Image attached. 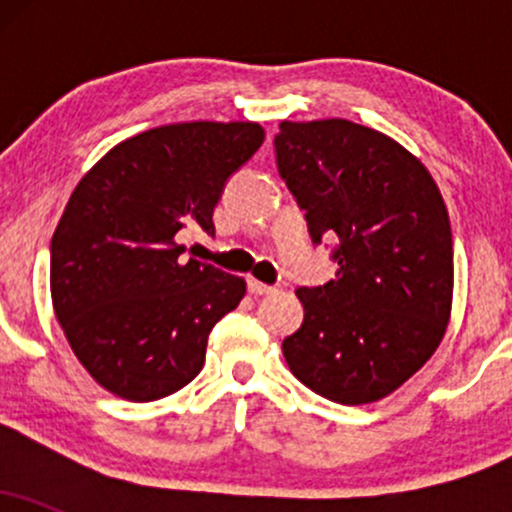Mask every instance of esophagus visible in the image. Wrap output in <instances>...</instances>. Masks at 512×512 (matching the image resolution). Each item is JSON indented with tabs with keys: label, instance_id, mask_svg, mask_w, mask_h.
<instances>
[{
	"label": "esophagus",
	"instance_id": "esophagus-1",
	"mask_svg": "<svg viewBox=\"0 0 512 512\" xmlns=\"http://www.w3.org/2000/svg\"><path fill=\"white\" fill-rule=\"evenodd\" d=\"M248 291L252 293V296H269V293H276V286H269V284H262V281H257V279H250Z\"/></svg>",
	"mask_w": 512,
	"mask_h": 512
}]
</instances>
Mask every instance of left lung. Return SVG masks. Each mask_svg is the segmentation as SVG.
<instances>
[{"mask_svg":"<svg viewBox=\"0 0 512 512\" xmlns=\"http://www.w3.org/2000/svg\"><path fill=\"white\" fill-rule=\"evenodd\" d=\"M274 146L310 236L339 240L334 279L296 291L305 317L284 339L286 363L320 397L378 402L448 330L455 267L443 195L402 144L339 117L284 120Z\"/></svg>","mask_w":512,"mask_h":512,"instance_id":"left-lung-1","label":"left lung"}]
</instances>
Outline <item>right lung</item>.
Here are the masks:
<instances>
[{
    "mask_svg": "<svg viewBox=\"0 0 512 512\" xmlns=\"http://www.w3.org/2000/svg\"><path fill=\"white\" fill-rule=\"evenodd\" d=\"M264 142L257 122H178L129 137L74 187L50 243V293L74 356L98 385L154 402L204 366L211 327L245 279L190 257L214 236L223 185Z\"/></svg>",
    "mask_w": 512,
    "mask_h": 512,
    "instance_id": "1",
    "label": "right lung"
}]
</instances>
